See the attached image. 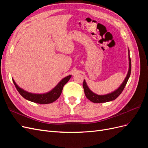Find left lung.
<instances>
[{
  "label": "left lung",
  "mask_w": 148,
  "mask_h": 148,
  "mask_svg": "<svg viewBox=\"0 0 148 148\" xmlns=\"http://www.w3.org/2000/svg\"><path fill=\"white\" fill-rule=\"evenodd\" d=\"M128 59H129V69H128V71L127 75V77H125L124 81L123 82L122 84L119 86V88H118L114 91L112 92L109 94H107V95H98L95 93H94L92 91L90 90V89H89L86 83V81H85V79H84L83 86L84 88V94H85V96H86V97L89 101H91V102H95V103L107 102H109L111 101L115 100L116 98H117L119 96V95L123 91L125 86H126L127 83L128 82L131 73L132 64H131V59H130V57L129 49H128Z\"/></svg>",
  "instance_id": "8db88e82"
}]
</instances>
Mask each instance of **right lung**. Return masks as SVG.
Returning a JSON list of instances; mask_svg holds the SVG:
<instances>
[{"label":"right lung","instance_id":"add662e5","mask_svg":"<svg viewBox=\"0 0 148 148\" xmlns=\"http://www.w3.org/2000/svg\"><path fill=\"white\" fill-rule=\"evenodd\" d=\"M71 77V75L67 76V77L62 79L61 81L57 84V86L53 88L52 90H51L48 92L44 94H34L25 91L24 89L18 86L15 82L13 80V79H12V80L17 89V91H18V92L21 95V96H23L25 99L33 102L38 103V104H50V103L56 101L58 98L60 97L62 92V89H63L64 86L69 82V80L70 79Z\"/></svg>","mask_w":148,"mask_h":148}]
</instances>
